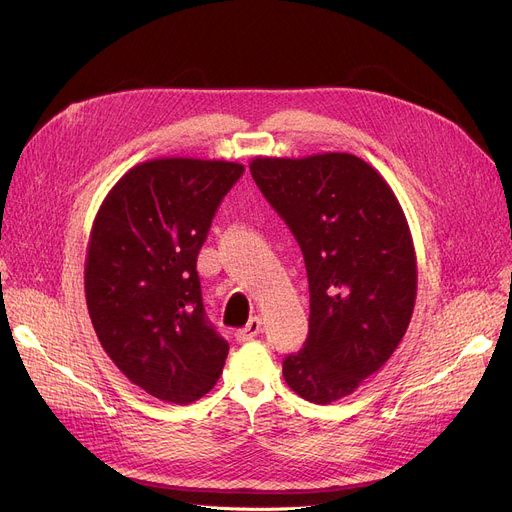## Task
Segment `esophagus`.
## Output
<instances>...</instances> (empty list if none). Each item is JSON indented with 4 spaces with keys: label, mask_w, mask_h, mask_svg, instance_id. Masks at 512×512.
<instances>
[{
    "label": "esophagus",
    "mask_w": 512,
    "mask_h": 512,
    "mask_svg": "<svg viewBox=\"0 0 512 512\" xmlns=\"http://www.w3.org/2000/svg\"><path fill=\"white\" fill-rule=\"evenodd\" d=\"M259 334H261V319L253 317V319H249V324L245 328H240L234 336H236L238 342H249Z\"/></svg>",
    "instance_id": "obj_1"
}]
</instances>
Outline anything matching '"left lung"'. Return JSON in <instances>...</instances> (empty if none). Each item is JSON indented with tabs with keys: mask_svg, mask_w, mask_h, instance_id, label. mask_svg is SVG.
Instances as JSON below:
<instances>
[{
	"mask_svg": "<svg viewBox=\"0 0 512 512\" xmlns=\"http://www.w3.org/2000/svg\"><path fill=\"white\" fill-rule=\"evenodd\" d=\"M249 168L309 278V336L284 359V380L330 405L378 371L409 328L417 257L407 218L382 174L351 153L255 157Z\"/></svg>",
	"mask_w": 512,
	"mask_h": 512,
	"instance_id": "8db88e82",
	"label": "left lung"
}]
</instances>
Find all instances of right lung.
I'll use <instances>...</instances> for the list:
<instances>
[{
  "mask_svg": "<svg viewBox=\"0 0 512 512\" xmlns=\"http://www.w3.org/2000/svg\"><path fill=\"white\" fill-rule=\"evenodd\" d=\"M245 166L161 157L103 199L85 261L87 307L116 367L147 394L188 405L220 380L228 342L205 317L197 255Z\"/></svg>",
  "mask_w": 512,
  "mask_h": 512,
  "instance_id": "1",
  "label": "right lung"
}]
</instances>
